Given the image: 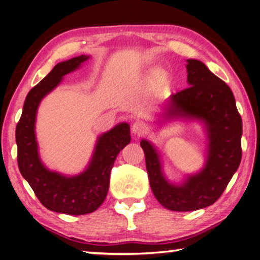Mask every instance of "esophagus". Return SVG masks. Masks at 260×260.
<instances>
[{"label": "esophagus", "mask_w": 260, "mask_h": 260, "mask_svg": "<svg viewBox=\"0 0 260 260\" xmlns=\"http://www.w3.org/2000/svg\"><path fill=\"white\" fill-rule=\"evenodd\" d=\"M146 123L141 121V120H137V121L132 125V132H133L135 135H142L146 132Z\"/></svg>", "instance_id": "obj_1"}]
</instances>
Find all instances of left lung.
Here are the masks:
<instances>
[{"mask_svg": "<svg viewBox=\"0 0 260 260\" xmlns=\"http://www.w3.org/2000/svg\"><path fill=\"white\" fill-rule=\"evenodd\" d=\"M188 86L173 94L165 119L200 120L205 125L208 155L203 169L174 184L162 172L160 154L147 140L140 145L154 196L172 211H193L214 204L225 190L242 160L243 123L230 87L197 59L187 60Z\"/></svg>", "mask_w": 260, "mask_h": 260, "instance_id": "8db88e82", "label": "left lung"}]
</instances>
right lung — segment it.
Wrapping results in <instances>:
<instances>
[{
	"label": "right lung",
	"mask_w": 260,
	"mask_h": 260,
	"mask_svg": "<svg viewBox=\"0 0 260 260\" xmlns=\"http://www.w3.org/2000/svg\"><path fill=\"white\" fill-rule=\"evenodd\" d=\"M87 59L88 56L81 55L58 63L28 93L16 126L17 162L22 176L46 209L75 216L90 214L103 204L115 158L120 150L131 142L129 125L121 122L98 138L90 164L79 175H61L42 164L35 134L38 105L65 75L75 71Z\"/></svg>",
	"instance_id": "add662e5"
}]
</instances>
